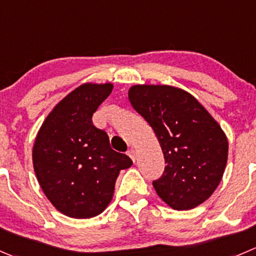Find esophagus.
Masks as SVG:
<instances>
[{
	"instance_id": "1",
	"label": "esophagus",
	"mask_w": 256,
	"mask_h": 256,
	"mask_svg": "<svg viewBox=\"0 0 256 256\" xmlns=\"http://www.w3.org/2000/svg\"><path fill=\"white\" fill-rule=\"evenodd\" d=\"M128 156H130V158L132 161H135L136 158H138V154H136V151L134 150V148H131V150L128 151Z\"/></svg>"
}]
</instances>
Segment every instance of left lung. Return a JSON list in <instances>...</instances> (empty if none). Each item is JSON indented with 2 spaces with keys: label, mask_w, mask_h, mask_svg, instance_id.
<instances>
[{
  "label": "left lung",
  "mask_w": 256,
  "mask_h": 256,
  "mask_svg": "<svg viewBox=\"0 0 256 256\" xmlns=\"http://www.w3.org/2000/svg\"><path fill=\"white\" fill-rule=\"evenodd\" d=\"M128 98L152 128L165 158L154 181L156 194L175 210H190L209 199L228 161L226 134L188 91L170 85H134Z\"/></svg>",
  "instance_id": "left-lung-1"
}]
</instances>
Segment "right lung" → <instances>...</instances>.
<instances>
[{"label": "right lung", "mask_w": 256, "mask_h": 256, "mask_svg": "<svg viewBox=\"0 0 256 256\" xmlns=\"http://www.w3.org/2000/svg\"><path fill=\"white\" fill-rule=\"evenodd\" d=\"M112 88L111 82L76 88L56 104L34 138L32 162L40 186L56 210L74 219L100 215L112 200L120 171L132 165L91 120Z\"/></svg>", "instance_id": "right-lung-1"}]
</instances>
